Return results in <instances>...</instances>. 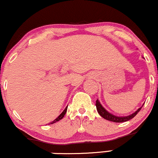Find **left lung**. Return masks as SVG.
I'll use <instances>...</instances> for the list:
<instances>
[{
    "mask_svg": "<svg viewBox=\"0 0 158 158\" xmlns=\"http://www.w3.org/2000/svg\"><path fill=\"white\" fill-rule=\"evenodd\" d=\"M143 105H144V103L143 104ZM143 106L141 107H140L138 110L135 111L134 113L129 114V115H128V116H117V115H114V114H112V113L108 112V111H107L106 109L104 107L101 105V102L98 101V99L96 101V108H97L98 112L99 113L100 115H101L102 118H104V119L109 120V121L114 122V123H123V122L128 121V120L132 119V118H134V117L136 115V114H138L139 112H140V109H141V108L143 107Z\"/></svg>",
    "mask_w": 158,
    "mask_h": 158,
    "instance_id": "left-lung-1",
    "label": "left lung"
}]
</instances>
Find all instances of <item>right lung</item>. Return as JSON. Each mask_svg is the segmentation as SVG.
<instances>
[{
  "label": "right lung",
  "mask_w": 158,
  "mask_h": 158,
  "mask_svg": "<svg viewBox=\"0 0 158 158\" xmlns=\"http://www.w3.org/2000/svg\"><path fill=\"white\" fill-rule=\"evenodd\" d=\"M67 108H68V106H66V108H65V109L64 111H63L62 112V113H61V114H60V115H59L58 117H57V118H56V119H55V120H53L52 122H51V123H50V124H53V123H56V122H57V121H59V120H61L63 118H64V115H65V114H66V111H67Z\"/></svg>",
  "instance_id": "right-lung-1"
}]
</instances>
